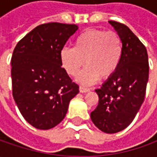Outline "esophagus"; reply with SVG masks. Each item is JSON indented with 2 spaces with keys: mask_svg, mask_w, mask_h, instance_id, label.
Returning a JSON list of instances; mask_svg holds the SVG:
<instances>
[{
  "mask_svg": "<svg viewBox=\"0 0 157 157\" xmlns=\"http://www.w3.org/2000/svg\"><path fill=\"white\" fill-rule=\"evenodd\" d=\"M90 91V89L87 87H85V86H79V92L80 93H87V92H89Z\"/></svg>",
  "mask_w": 157,
  "mask_h": 157,
  "instance_id": "esophagus-1",
  "label": "esophagus"
}]
</instances>
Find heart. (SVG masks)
<instances>
[{"label": "heart", "instance_id": "1", "mask_svg": "<svg viewBox=\"0 0 157 157\" xmlns=\"http://www.w3.org/2000/svg\"><path fill=\"white\" fill-rule=\"evenodd\" d=\"M123 52V43L113 30L89 29L74 41L73 48H63L60 57L67 73L76 76L85 64L87 65L78 76L83 84H93L99 77L108 78L120 65Z\"/></svg>", "mask_w": 157, "mask_h": 157}]
</instances>
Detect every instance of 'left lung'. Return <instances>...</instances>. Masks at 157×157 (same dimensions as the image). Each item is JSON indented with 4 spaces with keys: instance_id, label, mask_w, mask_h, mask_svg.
Here are the masks:
<instances>
[{
    "instance_id": "8db88e82",
    "label": "left lung",
    "mask_w": 157,
    "mask_h": 157,
    "mask_svg": "<svg viewBox=\"0 0 157 157\" xmlns=\"http://www.w3.org/2000/svg\"><path fill=\"white\" fill-rule=\"evenodd\" d=\"M109 23L122 39V57L115 72L95 90L99 104L91 119L102 132L114 134L133 121L143 103L149 67L146 47L129 28L114 21Z\"/></svg>"
}]
</instances>
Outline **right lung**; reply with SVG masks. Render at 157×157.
<instances>
[{"mask_svg":"<svg viewBox=\"0 0 157 157\" xmlns=\"http://www.w3.org/2000/svg\"><path fill=\"white\" fill-rule=\"evenodd\" d=\"M78 26L60 22L41 24L15 46L11 58L12 94L21 115L38 129H50L65 116L78 94L62 67L60 53Z\"/></svg>","mask_w":157,"mask_h":157,"instance_id":"obj_1","label":"right lung"}]
</instances>
